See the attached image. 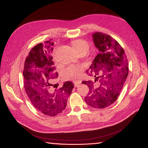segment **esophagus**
Returning a JSON list of instances; mask_svg holds the SVG:
<instances>
[{
	"label": "esophagus",
	"mask_w": 148,
	"mask_h": 148,
	"mask_svg": "<svg viewBox=\"0 0 148 148\" xmlns=\"http://www.w3.org/2000/svg\"><path fill=\"white\" fill-rule=\"evenodd\" d=\"M74 86L75 87H77L81 83V81H79V80H76V81H74Z\"/></svg>",
	"instance_id": "1"
}]
</instances>
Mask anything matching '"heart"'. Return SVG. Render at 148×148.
<instances>
[{
    "label": "heart",
    "mask_w": 148,
    "mask_h": 148,
    "mask_svg": "<svg viewBox=\"0 0 148 148\" xmlns=\"http://www.w3.org/2000/svg\"><path fill=\"white\" fill-rule=\"evenodd\" d=\"M72 47L77 54L81 52H87L89 49V45L86 40L83 39L74 40L72 42ZM83 65H72L65 68L62 71V74L66 77H77L82 73L84 70Z\"/></svg>",
    "instance_id": "1"
}]
</instances>
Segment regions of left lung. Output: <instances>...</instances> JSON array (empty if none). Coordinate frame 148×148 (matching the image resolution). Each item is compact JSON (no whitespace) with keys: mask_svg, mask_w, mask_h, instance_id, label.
Masks as SVG:
<instances>
[{"mask_svg":"<svg viewBox=\"0 0 148 148\" xmlns=\"http://www.w3.org/2000/svg\"><path fill=\"white\" fill-rule=\"evenodd\" d=\"M92 37L99 53L86 74L94 75L95 82L99 80V84L83 81L90 90L84 100L92 108L103 109L111 105L119 97L128 76V64L124 49L112 37L102 32L93 34Z\"/></svg>","mask_w":148,"mask_h":148,"instance_id":"left-lung-1","label":"left lung"}]
</instances>
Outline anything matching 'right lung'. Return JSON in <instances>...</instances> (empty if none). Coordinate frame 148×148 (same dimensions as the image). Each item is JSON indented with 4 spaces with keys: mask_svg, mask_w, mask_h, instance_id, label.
<instances>
[{
    "mask_svg": "<svg viewBox=\"0 0 148 148\" xmlns=\"http://www.w3.org/2000/svg\"><path fill=\"white\" fill-rule=\"evenodd\" d=\"M53 46L49 40L34 46L25 60L23 71L24 88L31 102L38 111L51 116L65 109L74 88L73 83L66 81L62 87L55 88L53 83L58 74L51 55Z\"/></svg>",
    "mask_w": 148,
    "mask_h": 148,
    "instance_id": "obj_1",
    "label": "right lung"
}]
</instances>
